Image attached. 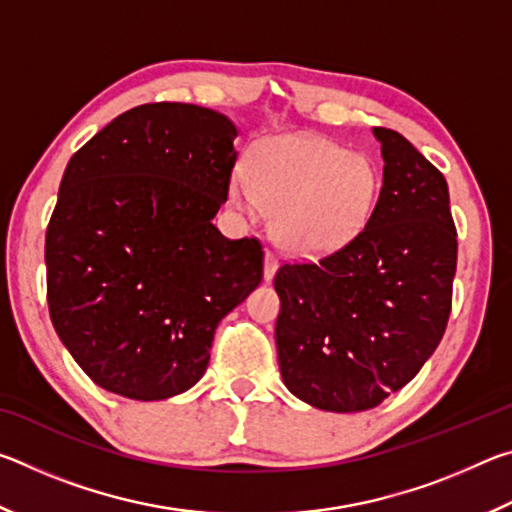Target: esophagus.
<instances>
[{
    "label": "esophagus",
    "mask_w": 512,
    "mask_h": 512,
    "mask_svg": "<svg viewBox=\"0 0 512 512\" xmlns=\"http://www.w3.org/2000/svg\"><path fill=\"white\" fill-rule=\"evenodd\" d=\"M277 264H280V262H277V255L268 250L266 259H264V277H266V280H273V275L277 271Z\"/></svg>",
    "instance_id": "esophagus-1"
}]
</instances>
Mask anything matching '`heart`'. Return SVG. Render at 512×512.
<instances>
[{
    "label": "heart",
    "mask_w": 512,
    "mask_h": 512,
    "mask_svg": "<svg viewBox=\"0 0 512 512\" xmlns=\"http://www.w3.org/2000/svg\"><path fill=\"white\" fill-rule=\"evenodd\" d=\"M377 194L372 160L318 135L266 137L230 183L232 203L271 212L277 244L298 255L348 246L366 228Z\"/></svg>",
    "instance_id": "1"
}]
</instances>
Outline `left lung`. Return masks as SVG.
<instances>
[{"label": "left lung", "mask_w": 512, "mask_h": 512, "mask_svg": "<svg viewBox=\"0 0 512 512\" xmlns=\"http://www.w3.org/2000/svg\"><path fill=\"white\" fill-rule=\"evenodd\" d=\"M384 185L348 246L275 273V343L289 391L316 409L368 411L418 375L443 339L456 273L447 180L375 128Z\"/></svg>", "instance_id": "8db88e82"}]
</instances>
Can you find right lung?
I'll use <instances>...</instances> for the list:
<instances>
[{
  "label": "right lung",
  "instance_id": "1",
  "mask_svg": "<svg viewBox=\"0 0 512 512\" xmlns=\"http://www.w3.org/2000/svg\"><path fill=\"white\" fill-rule=\"evenodd\" d=\"M237 128L192 103L124 112L67 162L47 225L56 334L94 384L167 400L210 363L214 329L264 277L259 239L223 237Z\"/></svg>",
  "mask_w": 512,
  "mask_h": 512
}]
</instances>
